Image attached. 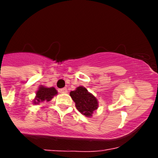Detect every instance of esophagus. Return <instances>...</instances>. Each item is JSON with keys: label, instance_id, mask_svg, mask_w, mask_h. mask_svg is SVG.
<instances>
[{"label": "esophagus", "instance_id": "obj_1", "mask_svg": "<svg viewBox=\"0 0 158 158\" xmlns=\"http://www.w3.org/2000/svg\"><path fill=\"white\" fill-rule=\"evenodd\" d=\"M59 92L60 93V94H67V93H68V91H67V89H65V88H64V89H60Z\"/></svg>", "mask_w": 158, "mask_h": 158}]
</instances>
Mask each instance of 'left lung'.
Returning a JSON list of instances; mask_svg holds the SVG:
<instances>
[{
	"instance_id": "1",
	"label": "left lung",
	"mask_w": 158,
	"mask_h": 158,
	"mask_svg": "<svg viewBox=\"0 0 158 158\" xmlns=\"http://www.w3.org/2000/svg\"><path fill=\"white\" fill-rule=\"evenodd\" d=\"M75 102V106L79 112L87 117H92L95 110L98 108V101L84 86H79L69 93Z\"/></svg>"
}]
</instances>
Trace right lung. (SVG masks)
I'll return each mask as SVG.
<instances>
[{
  "mask_svg": "<svg viewBox=\"0 0 158 158\" xmlns=\"http://www.w3.org/2000/svg\"><path fill=\"white\" fill-rule=\"evenodd\" d=\"M56 95H57V91L54 87L48 88L41 85L38 88V91L36 92V96L35 98L33 100V104H39L43 102H50Z\"/></svg>",
  "mask_w": 158,
  "mask_h": 158,
  "instance_id": "1",
  "label": "right lung"
}]
</instances>
